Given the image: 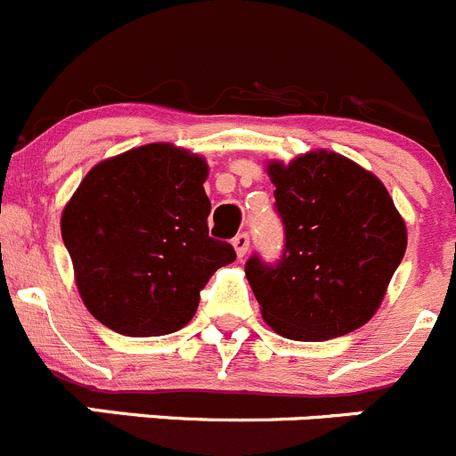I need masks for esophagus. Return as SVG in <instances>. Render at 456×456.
Wrapping results in <instances>:
<instances>
[{
    "label": "esophagus",
    "mask_w": 456,
    "mask_h": 456,
    "mask_svg": "<svg viewBox=\"0 0 456 456\" xmlns=\"http://www.w3.org/2000/svg\"><path fill=\"white\" fill-rule=\"evenodd\" d=\"M232 246H235L237 257H244V255L248 253V246H250L248 235H246V232H241V235H237L235 240H232Z\"/></svg>",
    "instance_id": "obj_1"
}]
</instances>
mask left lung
<instances>
[{
	"label": "left lung",
	"instance_id": "left-lung-1",
	"mask_svg": "<svg viewBox=\"0 0 456 456\" xmlns=\"http://www.w3.org/2000/svg\"><path fill=\"white\" fill-rule=\"evenodd\" d=\"M266 172L286 248L275 266L246 262L264 322L300 342L361 329L379 311L407 248L405 219L387 188L329 150L268 160Z\"/></svg>",
	"mask_w": 456,
	"mask_h": 456
}]
</instances>
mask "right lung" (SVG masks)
<instances>
[{"mask_svg": "<svg viewBox=\"0 0 456 456\" xmlns=\"http://www.w3.org/2000/svg\"><path fill=\"white\" fill-rule=\"evenodd\" d=\"M201 154L150 142L95 163L60 219L86 311L111 331L166 336L197 314L203 286L235 250L208 235Z\"/></svg>", "mask_w": 456, "mask_h": 456, "instance_id": "right-lung-1", "label": "right lung"}]
</instances>
